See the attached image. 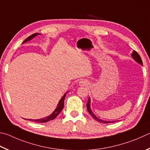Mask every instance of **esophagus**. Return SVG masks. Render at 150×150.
<instances>
[{"mask_svg": "<svg viewBox=\"0 0 150 150\" xmlns=\"http://www.w3.org/2000/svg\"><path fill=\"white\" fill-rule=\"evenodd\" d=\"M79 86H88V81H87L86 80L83 79V80H81L79 82Z\"/></svg>", "mask_w": 150, "mask_h": 150, "instance_id": "esophagus-1", "label": "esophagus"}]
</instances>
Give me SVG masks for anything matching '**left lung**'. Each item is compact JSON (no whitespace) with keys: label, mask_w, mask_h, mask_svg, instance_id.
I'll return each mask as SVG.
<instances>
[{"label":"left lung","mask_w":150,"mask_h":150,"mask_svg":"<svg viewBox=\"0 0 150 150\" xmlns=\"http://www.w3.org/2000/svg\"><path fill=\"white\" fill-rule=\"evenodd\" d=\"M131 56L132 58L134 59V60L138 63L139 64H140L141 66H143V64H142V59L140 58V56H139V54H138L137 52L135 50H134L132 52V53L131 54ZM86 108H87V110H88V113L91 114V115L93 117L94 119H96L97 121L100 122H102V123H111V122H115L116 121H104V120H102V119H100L99 118H98L97 117L94 115V113L92 112V111L91 110V98H88V102H87V104H86Z\"/></svg>","instance_id":"left-lung-1"}]
</instances>
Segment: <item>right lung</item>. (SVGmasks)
I'll return each mask as SVG.
<instances>
[{
	"label": "right lung",
	"instance_id": "right-lung-1",
	"mask_svg": "<svg viewBox=\"0 0 150 150\" xmlns=\"http://www.w3.org/2000/svg\"><path fill=\"white\" fill-rule=\"evenodd\" d=\"M40 35V33H34V34L31 35V36H29V37L27 38V39L25 40H24V41L23 42V43L29 41V40H31L32 39H33L34 37H36L37 35ZM67 93L65 94L64 96H62V98L60 99V100L59 101L58 105H57V107L55 109V110H54L52 112V113L50 114V115L46 117L39 119H28V120L34 121L35 122H39V123H43V122H47L48 121L54 120V119H55L56 117L59 115V113H60V112L62 111V110H63V108L64 107V100H65V98H66V96Z\"/></svg>",
	"mask_w": 150,
	"mask_h": 150
}]
</instances>
